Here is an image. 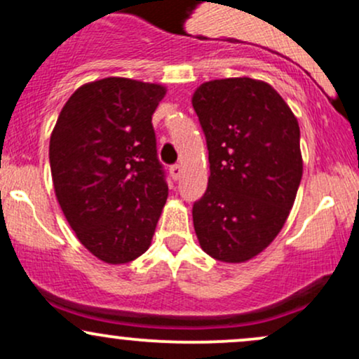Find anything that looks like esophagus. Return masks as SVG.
<instances>
[{
	"mask_svg": "<svg viewBox=\"0 0 359 359\" xmlns=\"http://www.w3.org/2000/svg\"><path fill=\"white\" fill-rule=\"evenodd\" d=\"M180 175H182V167H180V165H172L170 167V177H172V179L177 180Z\"/></svg>",
	"mask_w": 359,
	"mask_h": 359,
	"instance_id": "1",
	"label": "esophagus"
}]
</instances>
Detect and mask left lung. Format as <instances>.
<instances>
[{"label":"left lung","mask_w":359,"mask_h":359,"mask_svg":"<svg viewBox=\"0 0 359 359\" xmlns=\"http://www.w3.org/2000/svg\"><path fill=\"white\" fill-rule=\"evenodd\" d=\"M192 106L211 170L192 208L197 240L219 262H248L275 240L297 196V118L270 84L250 77L204 82Z\"/></svg>","instance_id":"left-lung-1"}]
</instances>
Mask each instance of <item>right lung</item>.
<instances>
[{
    "mask_svg": "<svg viewBox=\"0 0 359 359\" xmlns=\"http://www.w3.org/2000/svg\"><path fill=\"white\" fill-rule=\"evenodd\" d=\"M165 90L126 77L88 82L52 131L48 156L62 212L82 245L111 265L145 253L165 205L151 125Z\"/></svg>",
    "mask_w": 359,
    "mask_h": 359,
    "instance_id": "add662e5",
    "label": "right lung"
}]
</instances>
